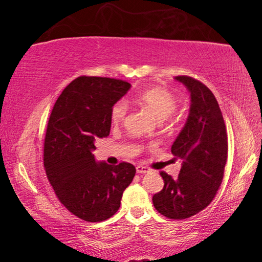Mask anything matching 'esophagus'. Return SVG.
<instances>
[{
  "mask_svg": "<svg viewBox=\"0 0 262 262\" xmlns=\"http://www.w3.org/2000/svg\"><path fill=\"white\" fill-rule=\"evenodd\" d=\"M149 171H150V168L148 166H143V165H137L136 166L137 173H148Z\"/></svg>",
  "mask_w": 262,
  "mask_h": 262,
  "instance_id": "obj_1",
  "label": "esophagus"
}]
</instances>
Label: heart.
<instances>
[{"mask_svg":"<svg viewBox=\"0 0 262 262\" xmlns=\"http://www.w3.org/2000/svg\"><path fill=\"white\" fill-rule=\"evenodd\" d=\"M132 101L136 105L149 110L159 120H165L174 112L177 107V100L174 96L162 88H151L141 91L132 98ZM128 113V104L125 100H119L111 107L110 119L113 125L125 120Z\"/></svg>","mask_w":262,"mask_h":262,"instance_id":"b5f03b06","label":"heart"}]
</instances>
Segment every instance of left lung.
I'll return each instance as SVG.
<instances>
[{"instance_id":"left-lung-1","label":"left lung","mask_w":262,"mask_h":262,"mask_svg":"<svg viewBox=\"0 0 262 262\" xmlns=\"http://www.w3.org/2000/svg\"><path fill=\"white\" fill-rule=\"evenodd\" d=\"M190 92L189 114L171 152L183 159L179 176L162 171L164 187L152 196L156 210L171 220H184L214 200L228 159V135L219 103L205 84L177 76Z\"/></svg>"}]
</instances>
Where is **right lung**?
Masks as SVG:
<instances>
[{
  "instance_id": "right-lung-1",
  "label": "right lung",
  "mask_w": 262,
  "mask_h": 262,
  "mask_svg": "<svg viewBox=\"0 0 262 262\" xmlns=\"http://www.w3.org/2000/svg\"><path fill=\"white\" fill-rule=\"evenodd\" d=\"M130 84L121 79L79 76L62 91L48 120L43 166L57 199L73 215L101 222L120 208L135 166L97 163V139L110 135V112Z\"/></svg>"
}]
</instances>
